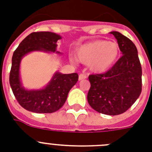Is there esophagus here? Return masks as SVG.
Returning a JSON list of instances; mask_svg holds the SVG:
<instances>
[{"label": "esophagus", "mask_w": 152, "mask_h": 152, "mask_svg": "<svg viewBox=\"0 0 152 152\" xmlns=\"http://www.w3.org/2000/svg\"><path fill=\"white\" fill-rule=\"evenodd\" d=\"M86 76L85 75V74L80 73V75H79V80H84V79H86Z\"/></svg>", "instance_id": "obj_1"}]
</instances>
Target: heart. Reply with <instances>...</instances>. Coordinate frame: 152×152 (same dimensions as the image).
<instances>
[{"mask_svg":"<svg viewBox=\"0 0 152 152\" xmlns=\"http://www.w3.org/2000/svg\"><path fill=\"white\" fill-rule=\"evenodd\" d=\"M76 58L80 62L89 64L95 72H104L111 68L120 55L118 45L105 40L85 43L76 50Z\"/></svg>","mask_w":152,"mask_h":152,"instance_id":"b5f03b06","label":"heart"}]
</instances>
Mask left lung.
<instances>
[{"instance_id":"left-lung-1","label":"left lung","mask_w":152,"mask_h":152,"mask_svg":"<svg viewBox=\"0 0 152 152\" xmlns=\"http://www.w3.org/2000/svg\"><path fill=\"white\" fill-rule=\"evenodd\" d=\"M110 34L117 40L123 56L107 72L89 76L87 100L96 111L113 116L127 111L139 97L142 69L135 45L118 31Z\"/></svg>"}]
</instances>
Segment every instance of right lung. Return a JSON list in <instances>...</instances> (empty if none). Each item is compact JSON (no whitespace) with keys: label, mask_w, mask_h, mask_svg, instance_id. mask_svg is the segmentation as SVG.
I'll return each mask as SVG.
<instances>
[{"label":"right lung","mask_w":152,"mask_h":152,"mask_svg":"<svg viewBox=\"0 0 152 152\" xmlns=\"http://www.w3.org/2000/svg\"><path fill=\"white\" fill-rule=\"evenodd\" d=\"M58 39H61L60 35L50 31L32 32L20 43L14 52L9 82L16 100L28 111L39 113L57 111L65 104L71 88L78 81V74L76 72H56L44 89L28 90L22 86L19 75L21 58L33 51L56 52V42Z\"/></svg>","instance_id":"add662e5"}]
</instances>
